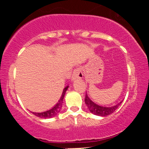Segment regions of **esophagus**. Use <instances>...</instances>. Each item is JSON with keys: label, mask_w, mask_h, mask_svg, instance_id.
<instances>
[{"label": "esophagus", "mask_w": 149, "mask_h": 149, "mask_svg": "<svg viewBox=\"0 0 149 149\" xmlns=\"http://www.w3.org/2000/svg\"><path fill=\"white\" fill-rule=\"evenodd\" d=\"M83 77V73L82 72V69L80 68H77L73 71V74H72V78L73 80L76 79H80V78H82Z\"/></svg>", "instance_id": "esophagus-1"}]
</instances>
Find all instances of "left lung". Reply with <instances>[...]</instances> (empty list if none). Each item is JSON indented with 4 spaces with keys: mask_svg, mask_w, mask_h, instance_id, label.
Instances as JSON below:
<instances>
[{
    "mask_svg": "<svg viewBox=\"0 0 149 149\" xmlns=\"http://www.w3.org/2000/svg\"><path fill=\"white\" fill-rule=\"evenodd\" d=\"M123 102V101H122ZM122 102H120V103L116 104L115 106H113V107H102V106H100L98 104H97L95 102H93L89 98L88 95H85V104L88 107L89 111L92 113L95 114V115L100 116H107L110 115L113 113L116 109L118 108V107L120 105V104L122 103Z\"/></svg>",
    "mask_w": 149,
    "mask_h": 149,
    "instance_id": "left-lung-1",
    "label": "left lung"
}]
</instances>
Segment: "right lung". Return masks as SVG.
<instances>
[{"label":"right lung","mask_w":149,"mask_h":149,"mask_svg":"<svg viewBox=\"0 0 149 149\" xmlns=\"http://www.w3.org/2000/svg\"><path fill=\"white\" fill-rule=\"evenodd\" d=\"M69 86H66L64 90H63L62 95L59 99V100L58 101V102L56 104V105L54 106V107H52V109H49V110L47 111L42 112V113H35L33 112V114L35 116H36L37 117L42 118H49L54 117L55 116H57L59 112H60V110L62 107V104H63V100H64V97L65 95V93H66V91L67 90Z\"/></svg>","instance_id":"1"}]
</instances>
